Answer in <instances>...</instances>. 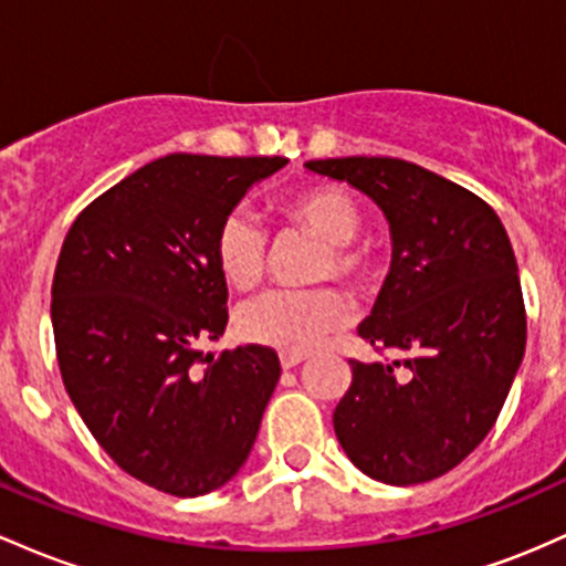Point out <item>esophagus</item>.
<instances>
[{"label":"esophagus","instance_id":"34e87169","mask_svg":"<svg viewBox=\"0 0 566 566\" xmlns=\"http://www.w3.org/2000/svg\"><path fill=\"white\" fill-rule=\"evenodd\" d=\"M304 358H307L304 353H281V366L283 368H294V366H300Z\"/></svg>","mask_w":566,"mask_h":566}]
</instances>
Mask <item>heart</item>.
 <instances>
[{"label": "heart", "instance_id": "heart-1", "mask_svg": "<svg viewBox=\"0 0 566 566\" xmlns=\"http://www.w3.org/2000/svg\"><path fill=\"white\" fill-rule=\"evenodd\" d=\"M285 219L304 227L326 243L315 266V277L366 289L374 277L371 253L353 240L358 238L364 216L345 189L313 187L283 202ZM216 262L234 289L249 291L262 283L266 270V234L251 213L232 211L216 230ZM350 304L334 289L266 291L245 302L238 313V332L253 345L275 347L283 353H307L326 334L345 326Z\"/></svg>", "mask_w": 566, "mask_h": 566}]
</instances>
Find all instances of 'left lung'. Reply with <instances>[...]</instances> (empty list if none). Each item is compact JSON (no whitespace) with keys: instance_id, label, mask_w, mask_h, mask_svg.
Instances as JSON below:
<instances>
[{"instance_id":"1","label":"left lung","mask_w":566,"mask_h":566,"mask_svg":"<svg viewBox=\"0 0 566 566\" xmlns=\"http://www.w3.org/2000/svg\"><path fill=\"white\" fill-rule=\"evenodd\" d=\"M304 168L377 202L392 240L390 272L358 336L401 358L350 360L334 433L371 479H438L484 441L524 358V296L503 221L465 187L398 157Z\"/></svg>"}]
</instances>
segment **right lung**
<instances>
[{"instance_id":"1","label":"right lung","mask_w":566,"mask_h":566,"mask_svg":"<svg viewBox=\"0 0 566 566\" xmlns=\"http://www.w3.org/2000/svg\"><path fill=\"white\" fill-rule=\"evenodd\" d=\"M285 157L168 155L77 216L53 277L63 385L133 479L200 497L249 460L281 379L275 350L202 355L227 328L216 230Z\"/></svg>"}]
</instances>
